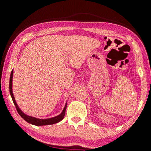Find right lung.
Returning <instances> with one entry per match:
<instances>
[{
    "mask_svg": "<svg viewBox=\"0 0 151 151\" xmlns=\"http://www.w3.org/2000/svg\"><path fill=\"white\" fill-rule=\"evenodd\" d=\"M12 76H13V70L11 71V76H10V82H9V90H10V93H11V95L12 97V101L14 104V106L16 107V109L17 110V112H19V114H20V116L23 119L24 121H26L27 122H29L30 124L36 125V126H43V125H48V124H53L55 123H57V122H60L62 121L63 119L64 116L65 115V112H66V106H67V103L65 104V106L64 108L63 112L57 116L52 117V118H50V119H37L35 117H32L29 115H27L26 114H24L23 112H22L21 110L20 109V108L18 106L17 104L15 101L14 97L13 95V93H12Z\"/></svg>",
    "mask_w": 151,
    "mask_h": 151,
    "instance_id": "1",
    "label": "right lung"
}]
</instances>
